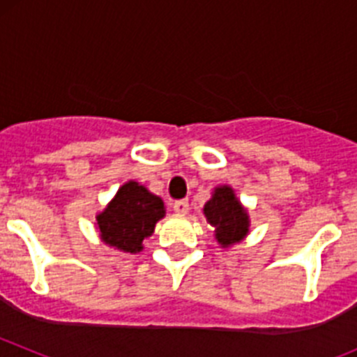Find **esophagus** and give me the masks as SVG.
Wrapping results in <instances>:
<instances>
[{"label": "esophagus", "mask_w": 357, "mask_h": 357, "mask_svg": "<svg viewBox=\"0 0 357 357\" xmlns=\"http://www.w3.org/2000/svg\"><path fill=\"white\" fill-rule=\"evenodd\" d=\"M173 211L178 214H185L189 211V202L188 200H176L173 202Z\"/></svg>", "instance_id": "34e87169"}]
</instances>
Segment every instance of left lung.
I'll return each instance as SVG.
<instances>
[{
	"instance_id": "8db88e82",
	"label": "left lung",
	"mask_w": 357,
	"mask_h": 357,
	"mask_svg": "<svg viewBox=\"0 0 357 357\" xmlns=\"http://www.w3.org/2000/svg\"><path fill=\"white\" fill-rule=\"evenodd\" d=\"M204 214L214 227V236L223 248L239 243L248 234V213L236 198L234 189L229 185L214 189L213 198L204 206Z\"/></svg>"
}]
</instances>
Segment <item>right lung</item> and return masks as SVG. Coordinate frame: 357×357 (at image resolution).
<instances>
[{
  "label": "right lung",
  "instance_id": "right-lung-1",
  "mask_svg": "<svg viewBox=\"0 0 357 357\" xmlns=\"http://www.w3.org/2000/svg\"><path fill=\"white\" fill-rule=\"evenodd\" d=\"M164 214V202L159 197L151 195L139 182L128 181L98 214L96 225L105 245L137 254L143 250V239L153 234L155 223Z\"/></svg>",
  "mask_w": 357,
  "mask_h": 357
}]
</instances>
